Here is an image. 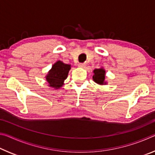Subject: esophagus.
Instances as JSON below:
<instances>
[{
    "label": "esophagus",
    "instance_id": "1",
    "mask_svg": "<svg viewBox=\"0 0 155 155\" xmlns=\"http://www.w3.org/2000/svg\"><path fill=\"white\" fill-rule=\"evenodd\" d=\"M78 66L79 68H85V66H86V65L85 64H78Z\"/></svg>",
    "mask_w": 155,
    "mask_h": 155
}]
</instances>
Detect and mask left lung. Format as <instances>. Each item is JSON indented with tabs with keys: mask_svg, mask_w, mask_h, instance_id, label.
I'll list each match as a JSON object with an SVG mask.
<instances>
[{
	"mask_svg": "<svg viewBox=\"0 0 155 155\" xmlns=\"http://www.w3.org/2000/svg\"><path fill=\"white\" fill-rule=\"evenodd\" d=\"M93 81L97 84L101 85H107V82L105 81V74L106 71L104 68H100L98 69H95L93 71Z\"/></svg>",
	"mask_w": 155,
	"mask_h": 155,
	"instance_id": "8db88e82",
	"label": "left lung"
}]
</instances>
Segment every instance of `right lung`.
<instances>
[{"label": "right lung", "mask_w": 155, "mask_h": 155, "mask_svg": "<svg viewBox=\"0 0 155 155\" xmlns=\"http://www.w3.org/2000/svg\"><path fill=\"white\" fill-rule=\"evenodd\" d=\"M70 69L71 65L64 64L61 61L54 63L45 77L48 87L55 90L61 88L64 85V81L67 78Z\"/></svg>", "instance_id": "1"}]
</instances>
